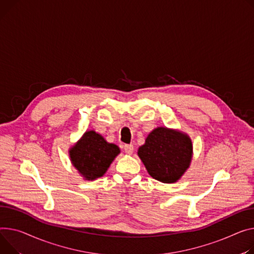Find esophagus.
<instances>
[{"mask_svg":"<svg viewBox=\"0 0 254 254\" xmlns=\"http://www.w3.org/2000/svg\"><path fill=\"white\" fill-rule=\"evenodd\" d=\"M124 150L127 154H131L133 152V145L131 144H127L124 146Z\"/></svg>","mask_w":254,"mask_h":254,"instance_id":"1","label":"esophagus"}]
</instances>
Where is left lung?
<instances>
[{"instance_id": "8db88e82", "label": "left lung", "mask_w": 254, "mask_h": 254, "mask_svg": "<svg viewBox=\"0 0 254 254\" xmlns=\"http://www.w3.org/2000/svg\"><path fill=\"white\" fill-rule=\"evenodd\" d=\"M192 153V141L188 134L162 127L152 130L138 150L148 174L165 184L181 179L190 166Z\"/></svg>"}]
</instances>
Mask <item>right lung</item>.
<instances>
[{
    "mask_svg": "<svg viewBox=\"0 0 254 254\" xmlns=\"http://www.w3.org/2000/svg\"><path fill=\"white\" fill-rule=\"evenodd\" d=\"M121 153L115 144L106 140L95 130H88L69 150L72 165L84 180L93 181L102 177L114 158Z\"/></svg>",
    "mask_w": 254,
    "mask_h": 254,
    "instance_id": "right-lung-1",
    "label": "right lung"
}]
</instances>
